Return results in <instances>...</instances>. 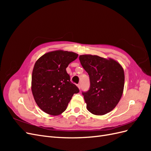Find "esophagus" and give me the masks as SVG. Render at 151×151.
Instances as JSON below:
<instances>
[{
	"mask_svg": "<svg viewBox=\"0 0 151 151\" xmlns=\"http://www.w3.org/2000/svg\"><path fill=\"white\" fill-rule=\"evenodd\" d=\"M77 87H78V88L80 89H81V84H78L77 85Z\"/></svg>",
	"mask_w": 151,
	"mask_h": 151,
	"instance_id": "34e87169",
	"label": "esophagus"
}]
</instances>
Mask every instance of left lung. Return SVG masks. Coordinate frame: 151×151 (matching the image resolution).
<instances>
[{"instance_id": "obj_1", "label": "left lung", "mask_w": 151, "mask_h": 151, "mask_svg": "<svg viewBox=\"0 0 151 151\" xmlns=\"http://www.w3.org/2000/svg\"><path fill=\"white\" fill-rule=\"evenodd\" d=\"M79 60L90 79V88L83 92L87 109L96 115L112 111L122 98L125 83L124 70L113 58L82 55Z\"/></svg>"}]
</instances>
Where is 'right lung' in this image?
<instances>
[{
    "mask_svg": "<svg viewBox=\"0 0 151 151\" xmlns=\"http://www.w3.org/2000/svg\"><path fill=\"white\" fill-rule=\"evenodd\" d=\"M78 54L55 50L44 54L35 63L32 73L31 91L40 108L57 116L64 111L77 87L70 81L66 68Z\"/></svg>",
    "mask_w": 151,
    "mask_h": 151,
    "instance_id": "obj_1",
    "label": "right lung"
}]
</instances>
